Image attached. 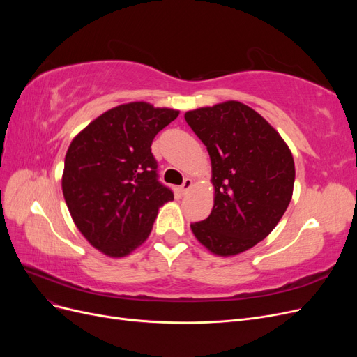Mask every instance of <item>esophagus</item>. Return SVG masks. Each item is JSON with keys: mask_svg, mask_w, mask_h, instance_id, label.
I'll return each mask as SVG.
<instances>
[{"mask_svg": "<svg viewBox=\"0 0 357 357\" xmlns=\"http://www.w3.org/2000/svg\"><path fill=\"white\" fill-rule=\"evenodd\" d=\"M192 186H193L192 178H185V181H183V185L180 186V192L183 193V195H185V193H188V190H189Z\"/></svg>", "mask_w": 357, "mask_h": 357, "instance_id": "obj_1", "label": "esophagus"}]
</instances>
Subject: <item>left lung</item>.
Segmentation results:
<instances>
[{
	"label": "left lung",
	"mask_w": 357,
	"mask_h": 357,
	"mask_svg": "<svg viewBox=\"0 0 357 357\" xmlns=\"http://www.w3.org/2000/svg\"><path fill=\"white\" fill-rule=\"evenodd\" d=\"M192 131L211 159L214 205L190 225L218 256H235L271 234L294 193L295 162L275 129L250 107L226 101L186 112Z\"/></svg>",
	"instance_id": "obj_1"
}]
</instances>
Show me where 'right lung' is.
<instances>
[{
  "mask_svg": "<svg viewBox=\"0 0 357 357\" xmlns=\"http://www.w3.org/2000/svg\"><path fill=\"white\" fill-rule=\"evenodd\" d=\"M180 112L129 102L102 113L74 137L62 193L82 235L110 257H123L152 232L159 207L174 199L158 181L156 134Z\"/></svg>",
  "mask_w": 357,
  "mask_h": 357,
  "instance_id": "add662e5",
  "label": "right lung"
}]
</instances>
